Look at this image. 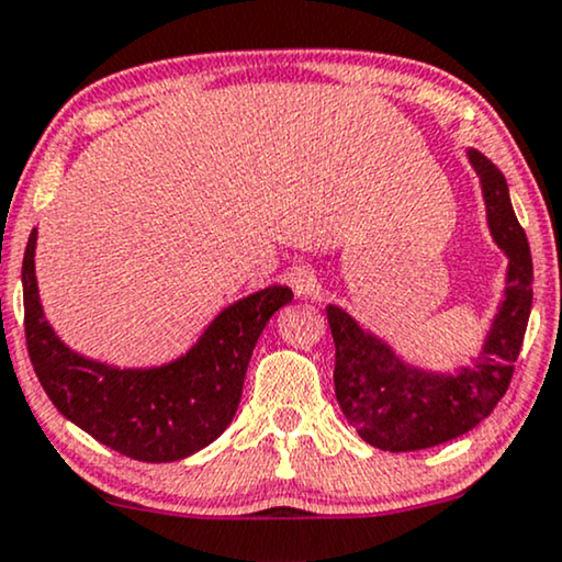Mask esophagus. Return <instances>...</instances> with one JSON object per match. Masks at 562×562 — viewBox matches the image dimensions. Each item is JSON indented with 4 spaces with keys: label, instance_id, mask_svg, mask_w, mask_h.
I'll list each match as a JSON object with an SVG mask.
<instances>
[{
    "label": "esophagus",
    "instance_id": "1",
    "mask_svg": "<svg viewBox=\"0 0 562 562\" xmlns=\"http://www.w3.org/2000/svg\"><path fill=\"white\" fill-rule=\"evenodd\" d=\"M290 282H293L295 293L301 297H314L318 293V280L314 269L308 267H295L293 274H290Z\"/></svg>",
    "mask_w": 562,
    "mask_h": 562
}]
</instances>
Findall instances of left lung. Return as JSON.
Listing matches in <instances>:
<instances>
[{
  "instance_id": "obj_1",
  "label": "left lung",
  "mask_w": 562,
  "mask_h": 562,
  "mask_svg": "<svg viewBox=\"0 0 562 562\" xmlns=\"http://www.w3.org/2000/svg\"><path fill=\"white\" fill-rule=\"evenodd\" d=\"M485 199L487 228L508 257L506 290L470 366L425 371L409 366L339 305H326L334 337V394L347 423L381 451H420L480 425L506 394L531 314L529 240L510 207L508 183L477 150H467Z\"/></svg>"
}]
</instances>
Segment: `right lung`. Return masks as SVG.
Listing matches in <instances>:
<instances>
[{
	"mask_svg": "<svg viewBox=\"0 0 562 562\" xmlns=\"http://www.w3.org/2000/svg\"><path fill=\"white\" fill-rule=\"evenodd\" d=\"M33 228L23 257L27 355L41 386L67 420L124 457L179 461L210 446L236 417L248 360L274 311L293 290L269 285L212 318L181 358L153 368H119L85 358L46 322L35 282Z\"/></svg>",
	"mask_w": 562,
	"mask_h": 562,
	"instance_id": "add662e5",
	"label": "right lung"
}]
</instances>
